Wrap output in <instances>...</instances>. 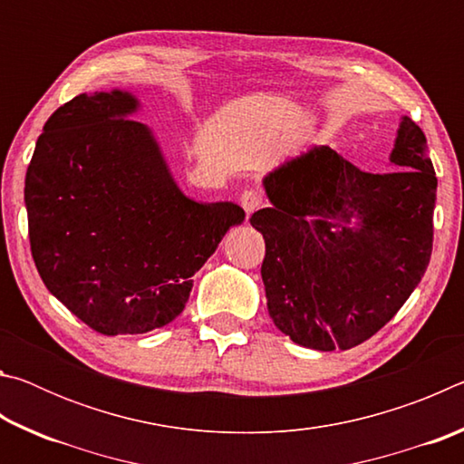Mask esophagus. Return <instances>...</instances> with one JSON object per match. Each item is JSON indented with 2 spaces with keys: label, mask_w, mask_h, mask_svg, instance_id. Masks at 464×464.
Masks as SVG:
<instances>
[{
  "label": "esophagus",
  "mask_w": 464,
  "mask_h": 464,
  "mask_svg": "<svg viewBox=\"0 0 464 464\" xmlns=\"http://www.w3.org/2000/svg\"><path fill=\"white\" fill-rule=\"evenodd\" d=\"M239 202H241L243 210H246L247 215H251V213H254V210H257V208L262 207L264 198H262V194H260V192L254 190V188H247V190H243V192H241V196H239Z\"/></svg>",
  "instance_id": "obj_1"
}]
</instances>
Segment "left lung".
<instances>
[{
	"label": "left lung",
	"instance_id": "left-lung-1",
	"mask_svg": "<svg viewBox=\"0 0 464 464\" xmlns=\"http://www.w3.org/2000/svg\"><path fill=\"white\" fill-rule=\"evenodd\" d=\"M391 163L399 169L371 174L321 145L264 178L272 207L249 223L266 241L268 313L295 343L354 348L420 285L434 241L438 179L426 135L410 116Z\"/></svg>",
	"mask_w": 464,
	"mask_h": 464
}]
</instances>
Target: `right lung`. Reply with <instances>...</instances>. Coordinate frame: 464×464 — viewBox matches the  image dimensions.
I'll list each match as a JSON object with an SVG mask.
<instances>
[{
  "label": "right lung",
  "mask_w": 464,
  "mask_h": 464,
  "mask_svg": "<svg viewBox=\"0 0 464 464\" xmlns=\"http://www.w3.org/2000/svg\"><path fill=\"white\" fill-rule=\"evenodd\" d=\"M129 92L54 110L26 171L30 249L44 286L93 332L147 334L184 311L192 276L246 213L182 194Z\"/></svg>",
  "instance_id": "right-lung-1"
}]
</instances>
